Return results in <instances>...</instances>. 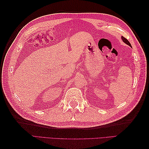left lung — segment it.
<instances>
[{
  "label": "left lung",
  "instance_id": "8db88e82",
  "mask_svg": "<svg viewBox=\"0 0 149 149\" xmlns=\"http://www.w3.org/2000/svg\"><path fill=\"white\" fill-rule=\"evenodd\" d=\"M121 38H122V41L123 42H124L125 43H126L127 44V45H128L129 46H130V47H131V43H129V41L125 38H124V37H123V36H122L121 37Z\"/></svg>",
  "mask_w": 149,
  "mask_h": 149
}]
</instances>
